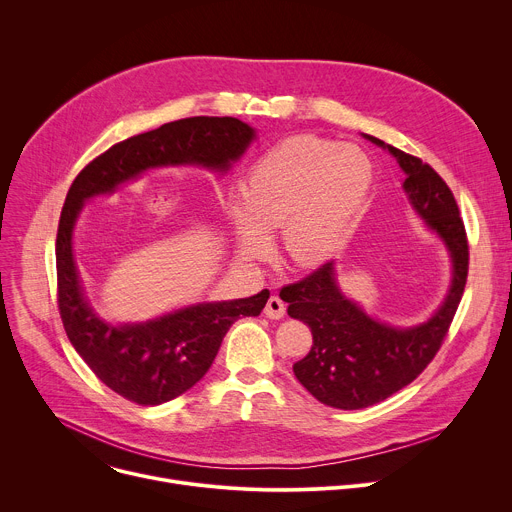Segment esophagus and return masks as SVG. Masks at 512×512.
<instances>
[{"label": "esophagus", "mask_w": 512, "mask_h": 512, "mask_svg": "<svg viewBox=\"0 0 512 512\" xmlns=\"http://www.w3.org/2000/svg\"><path fill=\"white\" fill-rule=\"evenodd\" d=\"M263 314H265L267 318H271V320H279V318L285 316V304L281 302V298L271 296V298L267 300V304H265Z\"/></svg>", "instance_id": "obj_1"}]
</instances>
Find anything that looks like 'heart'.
I'll use <instances>...</instances> for the list:
<instances>
[{"instance_id":"b5f03b06","label":"heart","mask_w":512,"mask_h":512,"mask_svg":"<svg viewBox=\"0 0 512 512\" xmlns=\"http://www.w3.org/2000/svg\"><path fill=\"white\" fill-rule=\"evenodd\" d=\"M373 184L367 154L350 143L312 135L289 137L249 170L241 194L227 204L243 253H259L271 231H281L289 261L324 263L348 237Z\"/></svg>"}]
</instances>
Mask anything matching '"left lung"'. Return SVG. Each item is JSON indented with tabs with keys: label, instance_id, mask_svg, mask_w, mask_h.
Returning <instances> with one entry per match:
<instances>
[{
	"label": "left lung",
	"instance_id": "obj_1",
	"mask_svg": "<svg viewBox=\"0 0 512 512\" xmlns=\"http://www.w3.org/2000/svg\"><path fill=\"white\" fill-rule=\"evenodd\" d=\"M395 156L407 174L403 190L427 229L444 241L452 257V285L442 306L423 324L395 328L371 318L336 285L328 261L308 277L283 285L287 314L310 326L312 350L294 364L296 379L324 405L362 409L385 401L415 381L440 350L456 316L468 277V239L456 198L429 164L367 135Z\"/></svg>",
	"mask_w": 512,
	"mask_h": 512
}]
</instances>
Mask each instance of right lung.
I'll return each instance as SVG.
<instances>
[{"mask_svg": "<svg viewBox=\"0 0 512 512\" xmlns=\"http://www.w3.org/2000/svg\"><path fill=\"white\" fill-rule=\"evenodd\" d=\"M253 139L255 129L235 117L172 121L115 143L81 170L66 194L56 235L60 318L89 369L127 401L162 405L194 387L229 328L239 318L261 314L269 289L243 300L194 304L141 324H109L89 306L72 255V231L83 204L152 168L198 164L227 172Z\"/></svg>", "mask_w": 512, "mask_h": 512, "instance_id": "add662e5", "label": "right lung"}]
</instances>
